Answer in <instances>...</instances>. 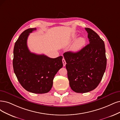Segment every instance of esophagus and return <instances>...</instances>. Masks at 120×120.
Listing matches in <instances>:
<instances>
[{
    "mask_svg": "<svg viewBox=\"0 0 120 120\" xmlns=\"http://www.w3.org/2000/svg\"><path fill=\"white\" fill-rule=\"evenodd\" d=\"M62 62H63V66H65L66 64V61H65L64 58H63V59H62Z\"/></svg>",
    "mask_w": 120,
    "mask_h": 120,
    "instance_id": "34e87169",
    "label": "esophagus"
}]
</instances>
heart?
<instances>
[{"mask_svg": "<svg viewBox=\"0 0 120 120\" xmlns=\"http://www.w3.org/2000/svg\"><path fill=\"white\" fill-rule=\"evenodd\" d=\"M76 37H77L76 34L73 35L72 37V39L73 40L75 39ZM85 43H86V40L85 38H83L82 37H80L78 38L74 43L72 48V50L74 51H77L79 50L84 45H85Z\"/></svg>", "mask_w": 120, "mask_h": 120, "instance_id": "b5f03b06", "label": "heart"}]
</instances>
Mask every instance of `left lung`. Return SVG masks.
<instances>
[{"instance_id":"8db88e82","label":"left lung","mask_w":120,"mask_h":120,"mask_svg":"<svg viewBox=\"0 0 120 120\" xmlns=\"http://www.w3.org/2000/svg\"><path fill=\"white\" fill-rule=\"evenodd\" d=\"M89 44L77 52L64 53L71 89L77 93L94 90L103 76L107 64L103 41L94 30L85 28Z\"/></svg>"}]
</instances>
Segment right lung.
<instances>
[{
    "mask_svg": "<svg viewBox=\"0 0 120 120\" xmlns=\"http://www.w3.org/2000/svg\"><path fill=\"white\" fill-rule=\"evenodd\" d=\"M34 30L36 28L25 30L16 41L13 69L18 80L26 90L34 94H45L51 90L55 75L63 67V57L51 58L44 54L30 52L27 39L30 33Z\"/></svg>",
    "mask_w": 120,
    "mask_h": 120,
    "instance_id": "1",
    "label": "right lung"
}]
</instances>
